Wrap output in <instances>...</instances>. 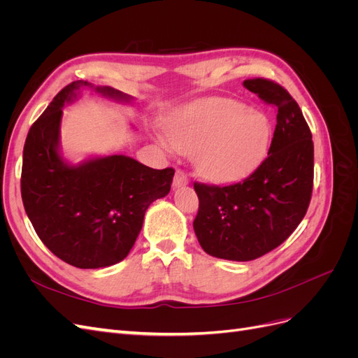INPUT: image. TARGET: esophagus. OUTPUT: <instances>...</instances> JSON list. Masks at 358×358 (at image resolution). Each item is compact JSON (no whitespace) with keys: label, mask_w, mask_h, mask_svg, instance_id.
<instances>
[{"label":"esophagus","mask_w":358,"mask_h":358,"mask_svg":"<svg viewBox=\"0 0 358 358\" xmlns=\"http://www.w3.org/2000/svg\"><path fill=\"white\" fill-rule=\"evenodd\" d=\"M187 183H188V176L182 170H178L175 178H173V187L180 188L183 185H187Z\"/></svg>","instance_id":"esophagus-1"}]
</instances>
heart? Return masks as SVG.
Wrapping results in <instances>:
<instances>
[{"label":"heart","mask_w":358,"mask_h":358,"mask_svg":"<svg viewBox=\"0 0 358 358\" xmlns=\"http://www.w3.org/2000/svg\"><path fill=\"white\" fill-rule=\"evenodd\" d=\"M170 145L194 154L200 175L210 182H234L264 158L272 127L264 113L230 99H204L183 107L167 125Z\"/></svg>","instance_id":"1"}]
</instances>
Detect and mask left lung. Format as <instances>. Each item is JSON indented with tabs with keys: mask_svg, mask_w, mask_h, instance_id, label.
<instances>
[{
	"mask_svg": "<svg viewBox=\"0 0 358 358\" xmlns=\"http://www.w3.org/2000/svg\"><path fill=\"white\" fill-rule=\"evenodd\" d=\"M243 86L278 112L267 158L233 185L194 183L199 243L231 262H251L285 242L305 218L313 187L312 134L296 100L267 79H248Z\"/></svg>",
	"mask_w": 358,
	"mask_h": 358,
	"instance_id": "1",
	"label": "left lung"
}]
</instances>
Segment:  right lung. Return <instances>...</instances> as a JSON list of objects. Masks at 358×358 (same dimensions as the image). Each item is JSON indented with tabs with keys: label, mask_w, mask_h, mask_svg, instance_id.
<instances>
[{
	"label": "right lung",
	"mask_w": 358,
	"mask_h": 358,
	"mask_svg": "<svg viewBox=\"0 0 358 358\" xmlns=\"http://www.w3.org/2000/svg\"><path fill=\"white\" fill-rule=\"evenodd\" d=\"M92 88L116 101L133 99L110 86L76 80L29 128L20 192L40 241L62 262L79 268L113 266L128 255L149 204L170 192L175 170H155L125 155L69 164L59 152L62 107Z\"/></svg>",
	"instance_id": "add662e5"
}]
</instances>
